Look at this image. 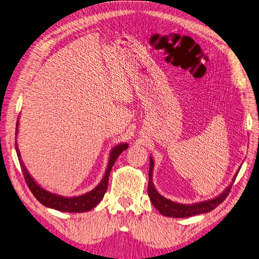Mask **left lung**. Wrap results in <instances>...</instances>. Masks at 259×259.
<instances>
[{
  "instance_id": "1",
  "label": "left lung",
  "mask_w": 259,
  "mask_h": 259,
  "mask_svg": "<svg viewBox=\"0 0 259 259\" xmlns=\"http://www.w3.org/2000/svg\"><path fill=\"white\" fill-rule=\"evenodd\" d=\"M152 170H153V160L150 158V167H149V183H148V195L150 198L153 206L158 209L160 213L164 216L167 217H173V218H185V217H190L194 215H199L203 213H208V211L213 210L216 208L219 204H222L224 200L228 197V194L230 193L231 187L234 183V180L237 178L238 173L236 176L233 177V183L227 188V189L219 195V197L205 201V202H201L197 203V204H192V205H185V204H179V203H175L170 200H167L155 190V188L152 183Z\"/></svg>"
}]
</instances>
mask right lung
<instances>
[{
	"label": "right lung",
	"instance_id": "obj_1",
	"mask_svg": "<svg viewBox=\"0 0 259 259\" xmlns=\"http://www.w3.org/2000/svg\"><path fill=\"white\" fill-rule=\"evenodd\" d=\"M18 123L19 122L17 120L16 133H15L16 135L18 132ZM127 147H128L127 144H121V145H117L116 147H114L112 149L105 176H104L103 180L100 182V184L95 188V189H93L92 191L85 193L83 195H80V197L65 198V197H60V195H56V194L44 190L43 188H41L34 182L32 177L29 175L25 165L21 163L18 146H17V143L15 142V148H16L17 155L19 156V162H20V166H21L23 177H25V180L29 187V189L31 192H32L35 199L40 203H42L44 206H48V207L57 209L60 211H68V213H83V211L91 210L92 208H94L98 204V203L101 201V199L104 198V195L107 191L109 175H110V171L112 169V166H113L115 160L124 150H126Z\"/></svg>",
	"mask_w": 259,
	"mask_h": 259
}]
</instances>
